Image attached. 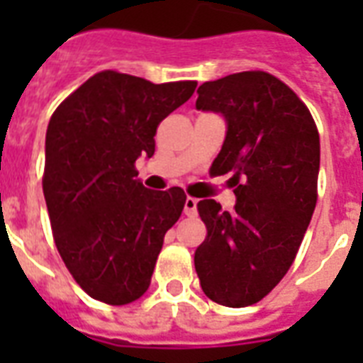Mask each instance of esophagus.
Returning a JSON list of instances; mask_svg holds the SVG:
<instances>
[{
	"label": "esophagus",
	"instance_id": "obj_1",
	"mask_svg": "<svg viewBox=\"0 0 363 363\" xmlns=\"http://www.w3.org/2000/svg\"><path fill=\"white\" fill-rule=\"evenodd\" d=\"M184 215L190 216V218H194V216L198 215V199L188 196L186 201H184Z\"/></svg>",
	"mask_w": 363,
	"mask_h": 363
}]
</instances>
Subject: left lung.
Returning <instances> with one entry per match:
<instances>
[{
    "label": "left lung",
    "mask_w": 363,
    "mask_h": 363,
    "mask_svg": "<svg viewBox=\"0 0 363 363\" xmlns=\"http://www.w3.org/2000/svg\"><path fill=\"white\" fill-rule=\"evenodd\" d=\"M196 107L226 116L211 175L233 171L238 203L228 213L199 201L207 235L194 265L207 298L248 307L281 282L303 241L318 198V130L292 88L265 71L203 82Z\"/></svg>",
    "instance_id": "obj_1"
}]
</instances>
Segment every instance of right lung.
<instances>
[{
  "label": "right lung",
  "instance_id": "add662e5",
  "mask_svg": "<svg viewBox=\"0 0 363 363\" xmlns=\"http://www.w3.org/2000/svg\"><path fill=\"white\" fill-rule=\"evenodd\" d=\"M196 86L105 69L50 116L43 194L60 256L90 298L128 305L150 286L164 235L179 220L186 194L179 186L145 188L135 160L152 156L160 122Z\"/></svg>",
  "mask_w": 363,
  "mask_h": 363
}]
</instances>
